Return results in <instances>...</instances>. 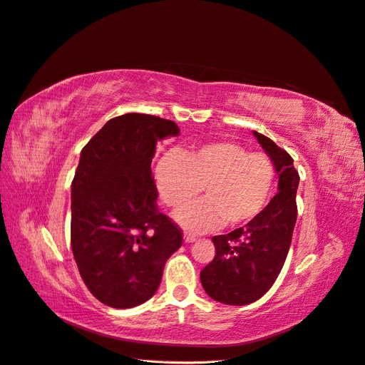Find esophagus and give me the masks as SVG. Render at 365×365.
Here are the masks:
<instances>
[{"label": "esophagus", "instance_id": "1", "mask_svg": "<svg viewBox=\"0 0 365 365\" xmlns=\"http://www.w3.org/2000/svg\"><path fill=\"white\" fill-rule=\"evenodd\" d=\"M197 240V237L195 235H192V233H187V232H185L183 233V241L187 244V242H194Z\"/></svg>", "mask_w": 365, "mask_h": 365}]
</instances>
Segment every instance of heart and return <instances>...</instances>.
<instances>
[{"label":"heart","mask_w":365,"mask_h":365,"mask_svg":"<svg viewBox=\"0 0 365 365\" xmlns=\"http://www.w3.org/2000/svg\"><path fill=\"white\" fill-rule=\"evenodd\" d=\"M158 190L168 206H180L202 191L205 198L180 207L175 220L186 229L205 232L249 225L267 209L276 186L272 158L217 140L186 153L168 151L155 170Z\"/></svg>","instance_id":"obj_1"}]
</instances>
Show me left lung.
I'll return each instance as SVG.
<instances>
[{
	"mask_svg": "<svg viewBox=\"0 0 365 365\" xmlns=\"http://www.w3.org/2000/svg\"><path fill=\"white\" fill-rule=\"evenodd\" d=\"M253 133L274 162L279 192L245 227L212 238L215 256L200 273L207 296L233 307L253 303L273 287L285 264L297 220L296 194L300 178L292 158L269 138Z\"/></svg>",
	"mask_w": 365,
	"mask_h": 365,
	"instance_id": "left-lung-1",
	"label": "left lung"
}]
</instances>
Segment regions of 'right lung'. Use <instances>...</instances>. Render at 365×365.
Wrapping results in <instances>:
<instances>
[{"label": "right lung", "instance_id": "right-lung-1", "mask_svg": "<svg viewBox=\"0 0 365 365\" xmlns=\"http://www.w3.org/2000/svg\"><path fill=\"white\" fill-rule=\"evenodd\" d=\"M170 120L125 113L81 150L71 185V247L85 285L101 303L127 309L153 297L182 230L159 212L151 160L178 136Z\"/></svg>", "mask_w": 365, "mask_h": 365}]
</instances>
